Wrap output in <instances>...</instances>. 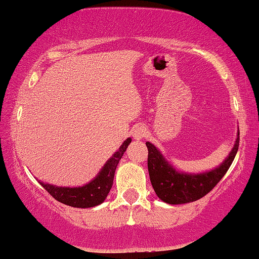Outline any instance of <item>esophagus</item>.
Returning <instances> with one entry per match:
<instances>
[{
	"label": "esophagus",
	"instance_id": "34e87169",
	"mask_svg": "<svg viewBox=\"0 0 259 259\" xmlns=\"http://www.w3.org/2000/svg\"><path fill=\"white\" fill-rule=\"evenodd\" d=\"M146 133H147V130L143 126H135V128L133 130V138L135 140H141L146 137Z\"/></svg>",
	"mask_w": 259,
	"mask_h": 259
}]
</instances>
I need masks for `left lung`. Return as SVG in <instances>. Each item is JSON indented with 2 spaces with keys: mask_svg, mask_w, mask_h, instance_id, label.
I'll list each match as a JSON object with an SVG mask.
<instances>
[{
  "mask_svg": "<svg viewBox=\"0 0 259 259\" xmlns=\"http://www.w3.org/2000/svg\"><path fill=\"white\" fill-rule=\"evenodd\" d=\"M239 142L240 132H237L234 147L227 158L218 167L196 175L178 171L165 159L157 148L150 142H146L148 148V171L156 195L167 204H185L200 200L212 190L226 175L235 158Z\"/></svg>",
  "mask_w": 259,
  "mask_h": 259,
  "instance_id": "1",
  "label": "left lung"
}]
</instances>
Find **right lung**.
Wrapping results in <instances>:
<instances>
[{"instance_id": "add662e5", "label": "right lung", "mask_w": 259, "mask_h": 259, "mask_svg": "<svg viewBox=\"0 0 259 259\" xmlns=\"http://www.w3.org/2000/svg\"><path fill=\"white\" fill-rule=\"evenodd\" d=\"M132 141V139H126L111 158L104 164L94 179L81 187H58V186L45 184L39 181L40 185L48 192L52 196L63 204L73 207H93L103 203L107 198L110 189L113 184V177L116 172L117 165L121 159L122 155L126 151L127 147Z\"/></svg>"}]
</instances>
